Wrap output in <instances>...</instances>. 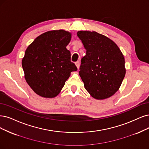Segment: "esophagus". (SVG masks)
Listing matches in <instances>:
<instances>
[{"label":"esophagus","instance_id":"1","mask_svg":"<svg viewBox=\"0 0 149 149\" xmlns=\"http://www.w3.org/2000/svg\"><path fill=\"white\" fill-rule=\"evenodd\" d=\"M75 65H76V66H77V69H79V67H80V62H79V61L75 62Z\"/></svg>","mask_w":149,"mask_h":149}]
</instances>
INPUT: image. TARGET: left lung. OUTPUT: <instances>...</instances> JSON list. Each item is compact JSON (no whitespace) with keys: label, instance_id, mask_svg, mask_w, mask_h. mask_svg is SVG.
Returning <instances> with one entry per match:
<instances>
[{"label":"left lung","instance_id":"obj_1","mask_svg":"<svg viewBox=\"0 0 149 149\" xmlns=\"http://www.w3.org/2000/svg\"><path fill=\"white\" fill-rule=\"evenodd\" d=\"M77 36L86 49L79 71L85 89L96 100L112 96L126 74L123 54L113 41L96 32L80 31Z\"/></svg>","mask_w":149,"mask_h":149}]
</instances>
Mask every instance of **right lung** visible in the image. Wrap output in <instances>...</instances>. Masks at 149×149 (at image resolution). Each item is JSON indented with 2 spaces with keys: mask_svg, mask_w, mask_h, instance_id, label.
<instances>
[{
  "mask_svg": "<svg viewBox=\"0 0 149 149\" xmlns=\"http://www.w3.org/2000/svg\"><path fill=\"white\" fill-rule=\"evenodd\" d=\"M70 39L68 31H50L38 36L27 48L22 67L27 83L38 95L56 96L71 72L77 70L66 48Z\"/></svg>",
  "mask_w": 149,
  "mask_h": 149,
  "instance_id": "obj_1",
  "label": "right lung"
}]
</instances>
